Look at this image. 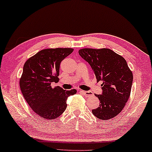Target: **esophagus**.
<instances>
[{"label":"esophagus","mask_w":152,"mask_h":152,"mask_svg":"<svg viewBox=\"0 0 152 152\" xmlns=\"http://www.w3.org/2000/svg\"><path fill=\"white\" fill-rule=\"evenodd\" d=\"M81 93H82L84 95H85L86 97H90L91 95H93L92 92H91V91H80Z\"/></svg>","instance_id":"1"}]
</instances>
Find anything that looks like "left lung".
Segmentation results:
<instances>
[{"instance_id": "1", "label": "left lung", "mask_w": 152, "mask_h": 152, "mask_svg": "<svg viewBox=\"0 0 152 152\" xmlns=\"http://www.w3.org/2000/svg\"><path fill=\"white\" fill-rule=\"evenodd\" d=\"M79 54L88 62L97 82L103 81L102 95H97L99 107L92 110L95 117L107 120L118 115L130 96L133 73L126 60L109 48H83Z\"/></svg>"}]
</instances>
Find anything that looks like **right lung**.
Instances as JSON below:
<instances>
[{
    "label": "right lung",
    "instance_id": "add662e5",
    "mask_svg": "<svg viewBox=\"0 0 152 152\" xmlns=\"http://www.w3.org/2000/svg\"><path fill=\"white\" fill-rule=\"evenodd\" d=\"M72 48H48L39 51L27 60L19 84L23 96L33 111L41 118L53 120L64 113L66 100L77 91L53 88L59 81L60 64L72 53Z\"/></svg>",
    "mask_w": 152,
    "mask_h": 152
}]
</instances>
